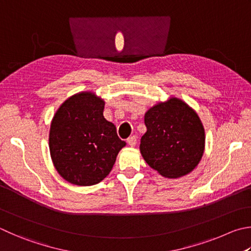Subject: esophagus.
<instances>
[{"label": "esophagus", "mask_w": 251, "mask_h": 251, "mask_svg": "<svg viewBox=\"0 0 251 251\" xmlns=\"http://www.w3.org/2000/svg\"><path fill=\"white\" fill-rule=\"evenodd\" d=\"M127 144H128L130 147H134V146L137 144V137H136V136H131V137L127 138Z\"/></svg>", "instance_id": "1"}]
</instances>
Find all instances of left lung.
<instances>
[{"instance_id":"1","label":"left lung","mask_w":251,"mask_h":251,"mask_svg":"<svg viewBox=\"0 0 251 251\" xmlns=\"http://www.w3.org/2000/svg\"><path fill=\"white\" fill-rule=\"evenodd\" d=\"M147 131L140 139L145 161L162 176L176 179L192 171L203 156L205 133L193 108L171 98L146 112Z\"/></svg>"}]
</instances>
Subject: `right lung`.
<instances>
[{"mask_svg":"<svg viewBox=\"0 0 251 251\" xmlns=\"http://www.w3.org/2000/svg\"><path fill=\"white\" fill-rule=\"evenodd\" d=\"M104 103L94 93L80 92L66 100L52 118L49 150L59 175L72 184L101 182L126 143L103 116Z\"/></svg>","mask_w":251,"mask_h":251,"instance_id":"add662e5","label":"right lung"}]
</instances>
